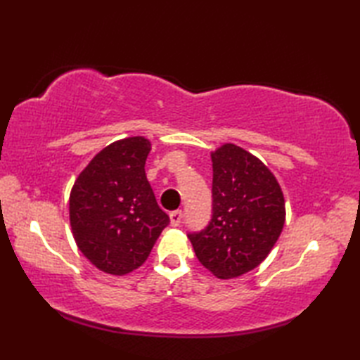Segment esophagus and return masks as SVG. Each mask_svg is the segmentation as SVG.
Masks as SVG:
<instances>
[{
  "mask_svg": "<svg viewBox=\"0 0 360 360\" xmlns=\"http://www.w3.org/2000/svg\"><path fill=\"white\" fill-rule=\"evenodd\" d=\"M181 219H182V212L181 210H174L170 213V224L173 227H178L181 224Z\"/></svg>",
  "mask_w": 360,
  "mask_h": 360,
  "instance_id": "obj_1",
  "label": "esophagus"
}]
</instances>
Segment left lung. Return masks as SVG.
Returning a JSON list of instances; mask_svg holds the SVG:
<instances>
[{"label":"left lung","mask_w":360,"mask_h":360,"mask_svg":"<svg viewBox=\"0 0 360 360\" xmlns=\"http://www.w3.org/2000/svg\"><path fill=\"white\" fill-rule=\"evenodd\" d=\"M210 156L213 217L188 238L205 269L227 280L255 269L271 254L285 226V196L267 165L238 145L223 143Z\"/></svg>","instance_id":"8db88e82"}]
</instances>
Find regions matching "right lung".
<instances>
[{
  "label": "right lung",
  "mask_w": 360,
  "mask_h": 360,
  "mask_svg": "<svg viewBox=\"0 0 360 360\" xmlns=\"http://www.w3.org/2000/svg\"><path fill=\"white\" fill-rule=\"evenodd\" d=\"M143 136L106 145L75 179L70 223L75 244L98 271L127 275L145 263L170 223L145 176Z\"/></svg>",
  "instance_id": "add662e5"
}]
</instances>
